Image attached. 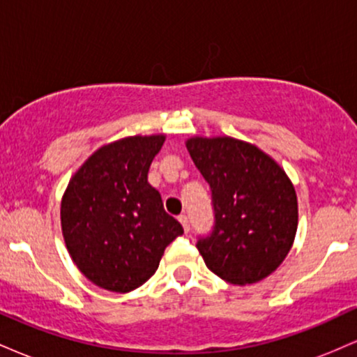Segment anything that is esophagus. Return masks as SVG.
Listing matches in <instances>:
<instances>
[{"label":"esophagus","mask_w":357,"mask_h":357,"mask_svg":"<svg viewBox=\"0 0 357 357\" xmlns=\"http://www.w3.org/2000/svg\"><path fill=\"white\" fill-rule=\"evenodd\" d=\"M178 220L181 221V225H183V228H184V231H190V220H188V216L186 215H179L178 216Z\"/></svg>","instance_id":"esophagus-1"}]
</instances>
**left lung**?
<instances>
[{
  "label": "left lung",
  "instance_id": "obj_1",
  "mask_svg": "<svg viewBox=\"0 0 357 357\" xmlns=\"http://www.w3.org/2000/svg\"><path fill=\"white\" fill-rule=\"evenodd\" d=\"M186 147L211 190L215 225L196 241L206 267L233 285L268 277L297 231V195L285 171L233 137H191Z\"/></svg>",
  "mask_w": 357,
  "mask_h": 357
}]
</instances>
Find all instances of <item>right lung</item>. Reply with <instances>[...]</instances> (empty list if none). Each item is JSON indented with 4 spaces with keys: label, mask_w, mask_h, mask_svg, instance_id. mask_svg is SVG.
Masks as SVG:
<instances>
[{
    "label": "right lung",
    "mask_w": 357,
    "mask_h": 357,
    "mask_svg": "<svg viewBox=\"0 0 357 357\" xmlns=\"http://www.w3.org/2000/svg\"><path fill=\"white\" fill-rule=\"evenodd\" d=\"M165 136H132L97 149L72 176L60 218L77 268L110 292H130L154 275L162 253L183 235L159 191L147 183Z\"/></svg>",
    "instance_id": "add662e5"
}]
</instances>
